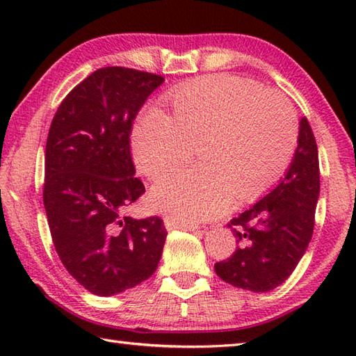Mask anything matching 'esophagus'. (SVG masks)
I'll list each match as a JSON object with an SVG mask.
<instances>
[{
    "mask_svg": "<svg viewBox=\"0 0 356 356\" xmlns=\"http://www.w3.org/2000/svg\"><path fill=\"white\" fill-rule=\"evenodd\" d=\"M165 228L166 229H182V231H197V226L194 225H184V223H179L176 218L172 217H166L165 218Z\"/></svg>",
    "mask_w": 356,
    "mask_h": 356,
    "instance_id": "34e87169",
    "label": "esophagus"
}]
</instances>
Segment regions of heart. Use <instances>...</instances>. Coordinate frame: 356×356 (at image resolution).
Masks as SVG:
<instances>
[{
  "label": "heart",
  "instance_id": "b5f03b06",
  "mask_svg": "<svg viewBox=\"0 0 356 356\" xmlns=\"http://www.w3.org/2000/svg\"><path fill=\"white\" fill-rule=\"evenodd\" d=\"M172 118L142 111L131 131L138 170L156 179L199 147L202 165L172 172L153 186L154 207L179 223L218 217L238 200L261 195L283 176L298 143V122L283 95L259 82L216 74L172 96Z\"/></svg>",
  "mask_w": 356,
  "mask_h": 356
}]
</instances>
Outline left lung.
Listing matches in <instances>:
<instances>
[{
	"label": "left lung",
	"instance_id": "8db88e82",
	"mask_svg": "<svg viewBox=\"0 0 356 356\" xmlns=\"http://www.w3.org/2000/svg\"><path fill=\"white\" fill-rule=\"evenodd\" d=\"M320 195L318 148L306 118L284 177L269 194L228 223L237 248L214 264L223 282L252 292H269L297 268L312 238Z\"/></svg>",
	"mask_w": 356,
	"mask_h": 356
}]
</instances>
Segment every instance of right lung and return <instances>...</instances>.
Masks as SVG:
<instances>
[{
  "instance_id": "right-lung-1",
  "label": "right lung",
  "mask_w": 356,
  "mask_h": 356,
  "mask_svg": "<svg viewBox=\"0 0 356 356\" xmlns=\"http://www.w3.org/2000/svg\"><path fill=\"white\" fill-rule=\"evenodd\" d=\"M165 79L125 67L96 70L64 97L45 145L44 208L53 245L88 292L111 297L157 269L163 220L124 217L145 193L130 151L133 120Z\"/></svg>"
}]
</instances>
